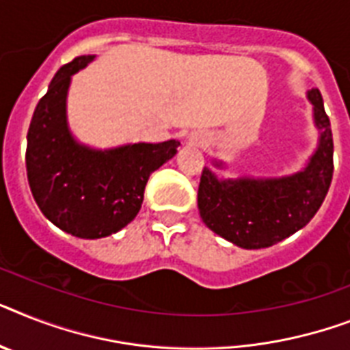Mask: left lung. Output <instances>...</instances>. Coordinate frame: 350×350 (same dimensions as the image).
<instances>
[{
	"label": "left lung",
	"instance_id": "left-lung-1",
	"mask_svg": "<svg viewBox=\"0 0 350 350\" xmlns=\"http://www.w3.org/2000/svg\"><path fill=\"white\" fill-rule=\"evenodd\" d=\"M320 144L309 165L280 180L219 181L203 169L198 189V206L203 223L212 232L241 248H268L293 235L313 219L331 187L332 131L323 109L322 95L309 90Z\"/></svg>",
	"mask_w": 350,
	"mask_h": 350
}]
</instances>
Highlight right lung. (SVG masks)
Segmentation results:
<instances>
[{"mask_svg":"<svg viewBox=\"0 0 350 350\" xmlns=\"http://www.w3.org/2000/svg\"><path fill=\"white\" fill-rule=\"evenodd\" d=\"M95 55L75 57L55 73L33 111L27 174L33 200L55 226L81 239L115 234L135 219L147 180L178 152V140L111 150L79 146L66 126L70 77Z\"/></svg>","mask_w":350,"mask_h":350,"instance_id":"right-lung-1","label":"right lung"}]
</instances>
